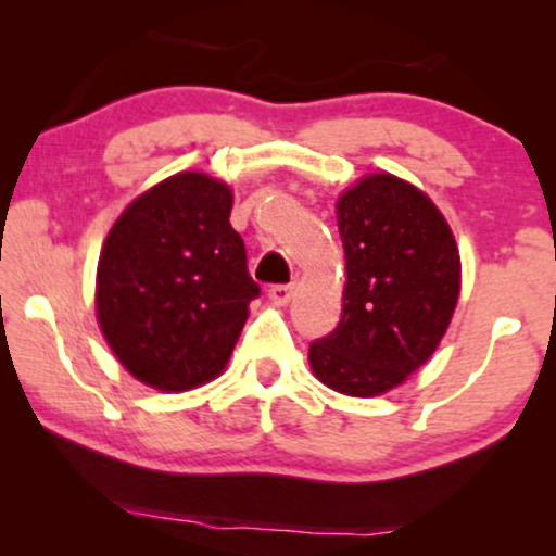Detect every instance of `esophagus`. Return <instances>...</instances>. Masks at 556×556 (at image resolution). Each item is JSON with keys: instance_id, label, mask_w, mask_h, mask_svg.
Instances as JSON below:
<instances>
[{"instance_id": "34e87169", "label": "esophagus", "mask_w": 556, "mask_h": 556, "mask_svg": "<svg viewBox=\"0 0 556 556\" xmlns=\"http://www.w3.org/2000/svg\"><path fill=\"white\" fill-rule=\"evenodd\" d=\"M292 295H295V285H274L269 287V298L274 300L277 305H287L292 300Z\"/></svg>"}]
</instances>
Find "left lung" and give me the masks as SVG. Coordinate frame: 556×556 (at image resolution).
<instances>
[{
    "label": "left lung",
    "instance_id": "left-lung-1",
    "mask_svg": "<svg viewBox=\"0 0 556 556\" xmlns=\"http://www.w3.org/2000/svg\"><path fill=\"white\" fill-rule=\"evenodd\" d=\"M348 264L342 318L311 342L324 384L376 397L431 358L460 295V253L439 208L392 175H371L337 203Z\"/></svg>",
    "mask_w": 556,
    "mask_h": 556
}]
</instances>
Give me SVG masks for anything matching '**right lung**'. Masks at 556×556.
Segmentation results:
<instances>
[{
	"label": "right lung",
	"mask_w": 556,
	"mask_h": 556,
	"mask_svg": "<svg viewBox=\"0 0 556 556\" xmlns=\"http://www.w3.org/2000/svg\"><path fill=\"white\" fill-rule=\"evenodd\" d=\"M232 193L180 172L114 222L96 274V311L119 363L143 384L185 392L227 366L261 287L229 225Z\"/></svg>",
	"instance_id": "add662e5"
}]
</instances>
